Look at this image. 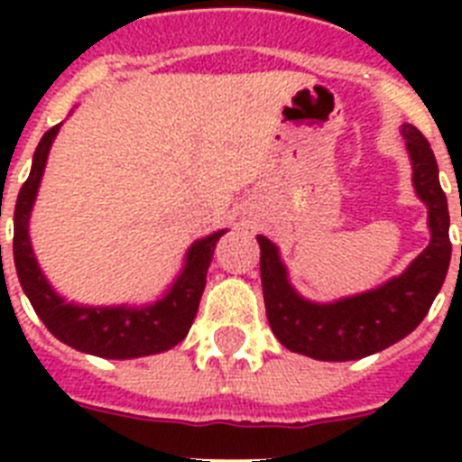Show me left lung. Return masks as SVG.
<instances>
[{"label": "left lung", "mask_w": 462, "mask_h": 462, "mask_svg": "<svg viewBox=\"0 0 462 462\" xmlns=\"http://www.w3.org/2000/svg\"><path fill=\"white\" fill-rule=\"evenodd\" d=\"M411 164L414 187L428 206L430 245L395 280L374 291L317 305L296 296L287 282L277 247L259 236L261 284L268 324L282 345L296 354L319 361H354L382 352L410 336L430 310L444 284L451 261L447 194L439 187L438 162L430 143L416 126H402Z\"/></svg>", "instance_id": "left-lung-1"}]
</instances>
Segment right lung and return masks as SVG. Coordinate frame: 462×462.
I'll return each mask as SVG.
<instances>
[{
  "label": "right lung",
  "instance_id": "1",
  "mask_svg": "<svg viewBox=\"0 0 462 462\" xmlns=\"http://www.w3.org/2000/svg\"><path fill=\"white\" fill-rule=\"evenodd\" d=\"M60 125L48 129L41 138L32 162V173L18 194L14 212V261L23 291L30 298L39 319L57 340L101 358H138L166 352L189 333L196 310L206 289V273L210 266L215 245L224 231L194 243L187 254V266L164 300L143 310L132 308H80L64 303L41 275L27 234L32 203L36 199L48 150Z\"/></svg>",
  "mask_w": 462,
  "mask_h": 462
}]
</instances>
